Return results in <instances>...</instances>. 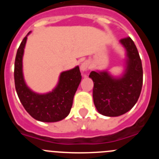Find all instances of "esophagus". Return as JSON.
Instances as JSON below:
<instances>
[{
    "mask_svg": "<svg viewBox=\"0 0 159 159\" xmlns=\"http://www.w3.org/2000/svg\"><path fill=\"white\" fill-rule=\"evenodd\" d=\"M90 67H91V64H90L89 61H84L80 65V69L83 71H88V69H90Z\"/></svg>",
    "mask_w": 159,
    "mask_h": 159,
    "instance_id": "1",
    "label": "esophagus"
}]
</instances>
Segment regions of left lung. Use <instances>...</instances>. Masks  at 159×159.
Segmentation results:
<instances>
[{"label":"left lung","instance_id":"left-lung-1","mask_svg":"<svg viewBox=\"0 0 159 159\" xmlns=\"http://www.w3.org/2000/svg\"><path fill=\"white\" fill-rule=\"evenodd\" d=\"M120 43L127 50V67L123 75L114 78L107 71H92L93 99L97 111L106 116H122L134 106L143 87V66L138 49L130 37Z\"/></svg>","mask_w":159,"mask_h":159}]
</instances>
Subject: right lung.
Instances as JSON below:
<instances>
[{
	"mask_svg": "<svg viewBox=\"0 0 159 159\" xmlns=\"http://www.w3.org/2000/svg\"><path fill=\"white\" fill-rule=\"evenodd\" d=\"M27 36L18 48L14 65V80L20 101L28 113L38 121L52 123L68 116L73 98L81 81L80 67L60 74L58 85L52 92L40 95L32 92L25 84L22 72V57Z\"/></svg>",
	"mask_w": 159,
	"mask_h": 159,
	"instance_id": "right-lung-1",
	"label": "right lung"
}]
</instances>
